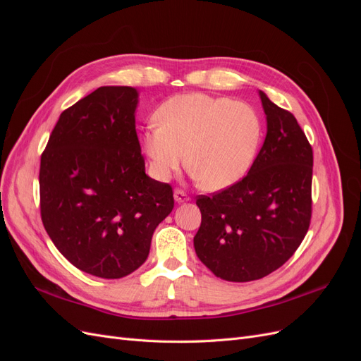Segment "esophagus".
<instances>
[{
    "instance_id": "esophagus-1",
    "label": "esophagus",
    "mask_w": 361,
    "mask_h": 361,
    "mask_svg": "<svg viewBox=\"0 0 361 361\" xmlns=\"http://www.w3.org/2000/svg\"><path fill=\"white\" fill-rule=\"evenodd\" d=\"M174 200H176L178 203H183V202H188L190 200V195L182 191V190H176L174 191Z\"/></svg>"
}]
</instances>
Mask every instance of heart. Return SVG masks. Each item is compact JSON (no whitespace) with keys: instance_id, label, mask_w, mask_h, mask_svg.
I'll list each match as a JSON object with an SVG mask.
<instances>
[{"instance_id":"b5f03b06","label":"heart","mask_w":361,"mask_h":361,"mask_svg":"<svg viewBox=\"0 0 361 361\" xmlns=\"http://www.w3.org/2000/svg\"><path fill=\"white\" fill-rule=\"evenodd\" d=\"M146 128L143 149L154 174L167 180L187 157V167L204 190L220 191L241 180L257 155L262 125L245 102L204 93L173 96Z\"/></svg>"}]
</instances>
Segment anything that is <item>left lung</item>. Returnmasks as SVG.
Wrapping results in <instances>:
<instances>
[{
	"label": "left lung",
	"mask_w": 361,
	"mask_h": 361,
	"mask_svg": "<svg viewBox=\"0 0 361 361\" xmlns=\"http://www.w3.org/2000/svg\"><path fill=\"white\" fill-rule=\"evenodd\" d=\"M267 114L264 146L247 176L199 195L197 257L227 281L259 280L297 251L312 218L313 150L292 113L259 92Z\"/></svg>",
	"instance_id": "left-lung-1"
}]
</instances>
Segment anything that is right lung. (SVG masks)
Here are the masks:
<instances>
[{
    "label": "right lung",
    "mask_w": 361,
    "mask_h": 361,
    "mask_svg": "<svg viewBox=\"0 0 361 361\" xmlns=\"http://www.w3.org/2000/svg\"><path fill=\"white\" fill-rule=\"evenodd\" d=\"M137 104L133 87H99L60 114L40 158L43 227L73 267L101 279L143 265L174 206L170 185L146 174Z\"/></svg>",
    "instance_id": "obj_1"
}]
</instances>
